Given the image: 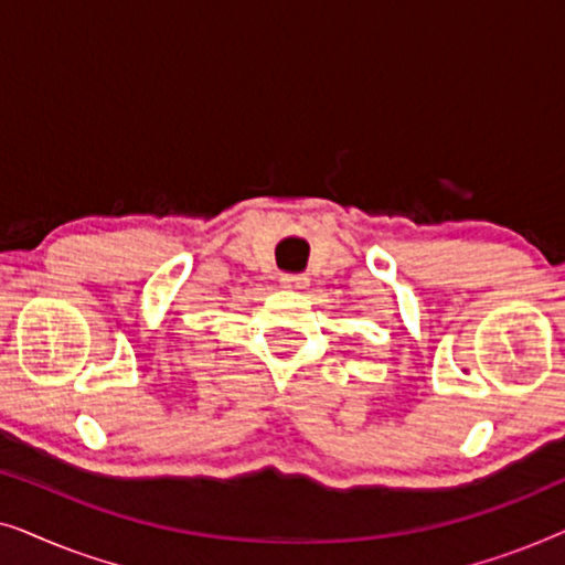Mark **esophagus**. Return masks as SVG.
<instances>
[{
	"instance_id": "obj_1",
	"label": "esophagus",
	"mask_w": 565,
	"mask_h": 565,
	"mask_svg": "<svg viewBox=\"0 0 565 565\" xmlns=\"http://www.w3.org/2000/svg\"><path fill=\"white\" fill-rule=\"evenodd\" d=\"M280 285L288 290H306L308 288V277L306 275H282Z\"/></svg>"
}]
</instances>
